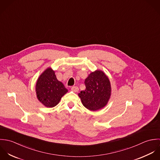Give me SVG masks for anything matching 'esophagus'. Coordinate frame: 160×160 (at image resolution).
I'll return each instance as SVG.
<instances>
[{"label":"esophagus","mask_w":160,"mask_h":160,"mask_svg":"<svg viewBox=\"0 0 160 160\" xmlns=\"http://www.w3.org/2000/svg\"><path fill=\"white\" fill-rule=\"evenodd\" d=\"M71 90H72V92H78V90H79V89H78V88L77 87H72L71 88Z\"/></svg>","instance_id":"esophagus-1"}]
</instances>
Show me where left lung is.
<instances>
[{"instance_id":"1","label":"left lung","mask_w":160,"mask_h":160,"mask_svg":"<svg viewBox=\"0 0 160 160\" xmlns=\"http://www.w3.org/2000/svg\"><path fill=\"white\" fill-rule=\"evenodd\" d=\"M85 84L86 89L78 95L83 105L93 111L105 107L111 95V83L105 73L100 70L90 73Z\"/></svg>"}]
</instances>
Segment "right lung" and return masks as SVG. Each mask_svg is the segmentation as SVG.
Instances as JSON below:
<instances>
[{
  "label": "right lung",
  "instance_id": "add662e5",
  "mask_svg": "<svg viewBox=\"0 0 160 160\" xmlns=\"http://www.w3.org/2000/svg\"><path fill=\"white\" fill-rule=\"evenodd\" d=\"M37 99L44 106L53 108L68 92L64 84L57 79L54 70L47 68L38 77L35 87Z\"/></svg>",
  "mask_w": 160,
  "mask_h": 160
}]
</instances>
